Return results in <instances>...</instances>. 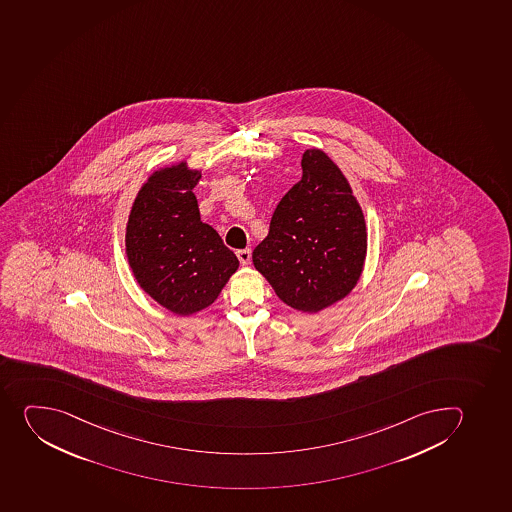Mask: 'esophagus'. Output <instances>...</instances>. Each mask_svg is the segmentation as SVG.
<instances>
[{"label": "esophagus", "mask_w": 512, "mask_h": 512, "mask_svg": "<svg viewBox=\"0 0 512 512\" xmlns=\"http://www.w3.org/2000/svg\"><path fill=\"white\" fill-rule=\"evenodd\" d=\"M237 257H239L240 263H242V265H249L250 258H252V250H250V249L237 250Z\"/></svg>", "instance_id": "obj_1"}]
</instances>
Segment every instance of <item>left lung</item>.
<instances>
[{
	"label": "left lung",
	"mask_w": 512,
	"mask_h": 512,
	"mask_svg": "<svg viewBox=\"0 0 512 512\" xmlns=\"http://www.w3.org/2000/svg\"><path fill=\"white\" fill-rule=\"evenodd\" d=\"M303 178L278 202L255 268L280 300L318 313L343 300L361 277L367 232L361 206L324 151L306 150Z\"/></svg>",
	"instance_id": "1"
}]
</instances>
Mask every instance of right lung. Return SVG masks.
Listing matches in <instances>:
<instances>
[{
  "label": "right lung",
  "instance_id": "1",
  "mask_svg": "<svg viewBox=\"0 0 512 512\" xmlns=\"http://www.w3.org/2000/svg\"><path fill=\"white\" fill-rule=\"evenodd\" d=\"M199 179L186 163L151 174L133 202L125 237L136 282L179 316L212 305L239 268L221 235L201 221L193 193Z\"/></svg>",
  "mask_w": 512,
  "mask_h": 512
}]
</instances>
